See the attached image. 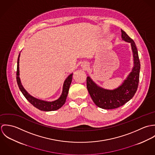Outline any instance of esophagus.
Returning <instances> with one entry per match:
<instances>
[{"instance_id":"obj_1","label":"esophagus","mask_w":155,"mask_h":155,"mask_svg":"<svg viewBox=\"0 0 155 155\" xmlns=\"http://www.w3.org/2000/svg\"><path fill=\"white\" fill-rule=\"evenodd\" d=\"M83 67H84V68L85 69H87V68L88 67V65H87V64H84Z\"/></svg>"}]
</instances>
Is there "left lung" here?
<instances>
[{
    "label": "left lung",
    "mask_w": 155,
    "mask_h": 155,
    "mask_svg": "<svg viewBox=\"0 0 155 155\" xmlns=\"http://www.w3.org/2000/svg\"><path fill=\"white\" fill-rule=\"evenodd\" d=\"M122 40L130 43L133 51L134 66L131 72L124 82L114 89L103 88L97 85L91 78H87V86L89 94L94 103L103 109H113L119 107L129 101L135 95L139 82L140 62L138 51L133 39L122 30Z\"/></svg>",
    "instance_id": "1"
}]
</instances>
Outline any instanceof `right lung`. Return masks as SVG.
Masks as SVG:
<instances>
[{
  "label": "right lung",
  "mask_w": 155,
  "mask_h": 155,
  "mask_svg": "<svg viewBox=\"0 0 155 155\" xmlns=\"http://www.w3.org/2000/svg\"><path fill=\"white\" fill-rule=\"evenodd\" d=\"M20 53L18 55V61H17V84L21 91L22 94L25 97V98L35 107L38 109L39 110L45 111H49L57 110L61 108L65 103L67 97L68 95V90L70 86L71 83L72 81V76L73 73L70 74L65 80L63 87V91L61 95L57 100L53 101H46L38 99L35 97H33L31 95H30L26 91L24 88L21 85V82L20 78V70H19V61H20Z\"/></svg>",
  "instance_id": "add662e5"
}]
</instances>
